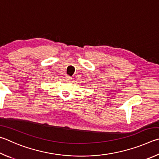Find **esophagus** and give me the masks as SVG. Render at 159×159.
I'll use <instances>...</instances> for the list:
<instances>
[{"label":"esophagus","instance_id":"obj_1","mask_svg":"<svg viewBox=\"0 0 159 159\" xmlns=\"http://www.w3.org/2000/svg\"><path fill=\"white\" fill-rule=\"evenodd\" d=\"M65 80L67 82H70V81H71V80H72V78H71V77L68 76V75H67V76L65 77Z\"/></svg>","mask_w":159,"mask_h":159}]
</instances>
